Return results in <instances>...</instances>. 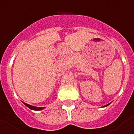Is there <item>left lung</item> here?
<instances>
[{
	"label": "left lung",
	"instance_id": "8db88e82",
	"mask_svg": "<svg viewBox=\"0 0 134 134\" xmlns=\"http://www.w3.org/2000/svg\"><path fill=\"white\" fill-rule=\"evenodd\" d=\"M109 104H110V103L107 104V105H105V106H104V107H107V106H108V105H109Z\"/></svg>",
	"mask_w": 134,
	"mask_h": 134
}]
</instances>
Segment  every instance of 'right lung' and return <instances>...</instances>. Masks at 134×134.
Instances as JSON below:
<instances>
[{"label":"right lung","instance_id":"add662e5","mask_svg":"<svg viewBox=\"0 0 134 134\" xmlns=\"http://www.w3.org/2000/svg\"><path fill=\"white\" fill-rule=\"evenodd\" d=\"M24 105H25L27 107H29V109H31V110H35V111H40V110H42L43 109H44L45 107H35V106H32V105H28V104L25 103L23 102Z\"/></svg>","mask_w":134,"mask_h":134}]
</instances>
